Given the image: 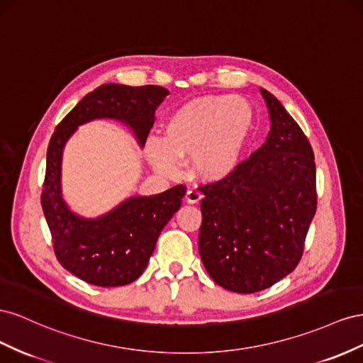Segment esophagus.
Listing matches in <instances>:
<instances>
[{
    "label": "esophagus",
    "mask_w": 363,
    "mask_h": 363,
    "mask_svg": "<svg viewBox=\"0 0 363 363\" xmlns=\"http://www.w3.org/2000/svg\"><path fill=\"white\" fill-rule=\"evenodd\" d=\"M201 199H202V194L196 189H189L187 193H185V201L189 203H198Z\"/></svg>",
    "instance_id": "1"
}]
</instances>
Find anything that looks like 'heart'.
I'll return each instance as SVG.
<instances>
[{"instance_id":"heart-1","label":"heart","mask_w":363,"mask_h":363,"mask_svg":"<svg viewBox=\"0 0 363 363\" xmlns=\"http://www.w3.org/2000/svg\"><path fill=\"white\" fill-rule=\"evenodd\" d=\"M255 129L251 103L242 97L206 96L176 109L162 141L147 143V157L162 173L174 174L179 160L191 158V172L203 182H219L242 164Z\"/></svg>"}]
</instances>
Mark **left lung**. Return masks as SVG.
Here are the masks:
<instances>
[{
    "label": "left lung",
    "instance_id": "left-lung-1",
    "mask_svg": "<svg viewBox=\"0 0 363 363\" xmlns=\"http://www.w3.org/2000/svg\"><path fill=\"white\" fill-rule=\"evenodd\" d=\"M260 91L272 121L266 143L226 179L201 185L202 263L237 294L260 292L294 271L316 213L313 149L281 103Z\"/></svg>",
    "mask_w": 363,
    "mask_h": 363
}]
</instances>
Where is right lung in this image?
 <instances>
[{"label": "right lung", "instance_id": "obj_1", "mask_svg": "<svg viewBox=\"0 0 363 363\" xmlns=\"http://www.w3.org/2000/svg\"><path fill=\"white\" fill-rule=\"evenodd\" d=\"M167 94V89L155 85H101L82 99L51 135L40 203L57 262L89 284L117 287L135 281L187 189L174 185L160 194L130 198L100 219H82L60 196L62 149L80 124L105 117L128 123L143 146L153 126L155 109Z\"/></svg>", "mask_w": 363, "mask_h": 363}]
</instances>
